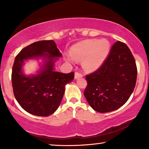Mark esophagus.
<instances>
[{"mask_svg": "<svg viewBox=\"0 0 149 149\" xmlns=\"http://www.w3.org/2000/svg\"><path fill=\"white\" fill-rule=\"evenodd\" d=\"M83 75L81 74V73H79V72L75 73V79H77V78H79V77H81Z\"/></svg>", "mask_w": 149, "mask_h": 149, "instance_id": "1", "label": "esophagus"}]
</instances>
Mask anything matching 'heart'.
<instances>
[{
	"instance_id": "obj_1",
	"label": "heart",
	"mask_w": 149,
	"mask_h": 149,
	"mask_svg": "<svg viewBox=\"0 0 149 149\" xmlns=\"http://www.w3.org/2000/svg\"><path fill=\"white\" fill-rule=\"evenodd\" d=\"M110 51V44L107 40H87L75 44L70 50L72 57L81 60V66L85 70L93 72L102 65ZM68 61L72 58L68 57Z\"/></svg>"
}]
</instances>
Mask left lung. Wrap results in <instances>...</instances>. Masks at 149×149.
<instances>
[{"mask_svg": "<svg viewBox=\"0 0 149 149\" xmlns=\"http://www.w3.org/2000/svg\"><path fill=\"white\" fill-rule=\"evenodd\" d=\"M137 68L128 47L117 41L100 68L86 75L84 95L96 111L107 113L123 106L134 90Z\"/></svg>", "mask_w": 149, "mask_h": 149, "instance_id": "obj_1", "label": "left lung"}]
</instances>
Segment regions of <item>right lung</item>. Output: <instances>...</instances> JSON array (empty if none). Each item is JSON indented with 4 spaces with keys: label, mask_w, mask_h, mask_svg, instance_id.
Wrapping results in <instances>:
<instances>
[{
    "label": "right lung",
    "mask_w": 149,
    "mask_h": 149,
    "mask_svg": "<svg viewBox=\"0 0 149 149\" xmlns=\"http://www.w3.org/2000/svg\"><path fill=\"white\" fill-rule=\"evenodd\" d=\"M62 54L53 40H41L27 46L15 58L11 81L17 101L25 111L46 117L57 109L65 87L74 78V73L63 74L54 70V61ZM43 57L45 63L36 75L27 77L22 72L24 60Z\"/></svg>",
    "instance_id": "right-lung-1"
}]
</instances>
